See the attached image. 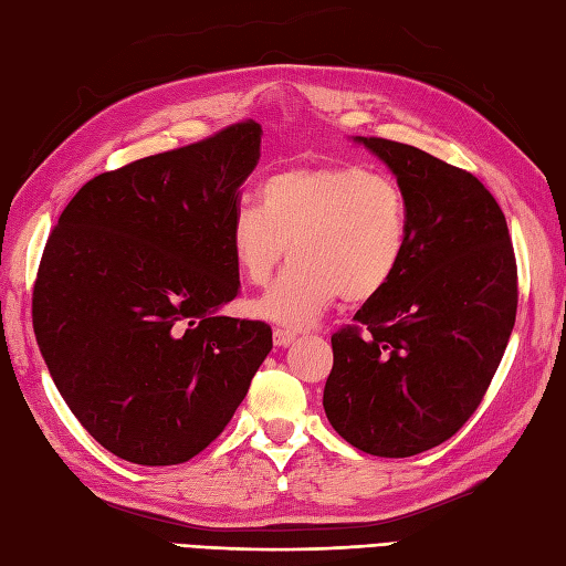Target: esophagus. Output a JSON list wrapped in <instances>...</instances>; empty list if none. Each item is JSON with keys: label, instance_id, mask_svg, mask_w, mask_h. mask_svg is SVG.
<instances>
[{"label": "esophagus", "instance_id": "1", "mask_svg": "<svg viewBox=\"0 0 566 566\" xmlns=\"http://www.w3.org/2000/svg\"><path fill=\"white\" fill-rule=\"evenodd\" d=\"M272 338H274V345H276V347H286V345H290V343L296 338V333H294V331H284V328H274Z\"/></svg>", "mask_w": 566, "mask_h": 566}]
</instances>
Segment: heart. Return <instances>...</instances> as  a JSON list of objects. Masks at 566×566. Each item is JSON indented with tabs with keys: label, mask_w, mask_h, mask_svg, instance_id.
I'll return each instance as SVG.
<instances>
[{
	"label": "heart",
	"mask_w": 566,
	"mask_h": 566,
	"mask_svg": "<svg viewBox=\"0 0 566 566\" xmlns=\"http://www.w3.org/2000/svg\"><path fill=\"white\" fill-rule=\"evenodd\" d=\"M411 226L401 187L365 165L286 167L264 179L260 209L235 203L228 248L252 286L290 264L252 314L302 328L343 296L365 304L396 280Z\"/></svg>",
	"instance_id": "b5f03b06"
}]
</instances>
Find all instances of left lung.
I'll return each instance as SVG.
<instances>
[{
  "mask_svg": "<svg viewBox=\"0 0 566 566\" xmlns=\"http://www.w3.org/2000/svg\"><path fill=\"white\" fill-rule=\"evenodd\" d=\"M391 167L411 240L396 280L333 333L331 426L375 457L450 440L494 379L518 308V268L494 195L420 148L359 138Z\"/></svg>",
  "mask_w": 566,
  "mask_h": 566,
  "instance_id": "1",
  "label": "left lung"
}]
</instances>
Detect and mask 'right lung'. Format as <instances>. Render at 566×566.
Wrapping results in <instances>:
<instances>
[{"label":"right lung","mask_w":566,"mask_h":566,"mask_svg":"<svg viewBox=\"0 0 566 566\" xmlns=\"http://www.w3.org/2000/svg\"><path fill=\"white\" fill-rule=\"evenodd\" d=\"M262 128L238 122L84 185L33 282V333L82 428L122 460L187 462L221 436L272 350L228 248Z\"/></svg>","instance_id":"right-lung-1"}]
</instances>
